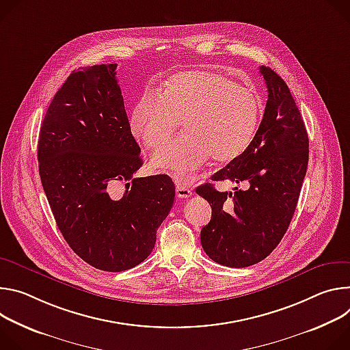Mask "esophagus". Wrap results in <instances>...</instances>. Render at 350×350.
<instances>
[{
    "label": "esophagus",
    "instance_id": "esophagus-1",
    "mask_svg": "<svg viewBox=\"0 0 350 350\" xmlns=\"http://www.w3.org/2000/svg\"><path fill=\"white\" fill-rule=\"evenodd\" d=\"M175 185H176V196L180 199H187L191 196V189L186 185V182H183L182 179H175Z\"/></svg>",
    "mask_w": 350,
    "mask_h": 350
}]
</instances>
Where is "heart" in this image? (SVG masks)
Instances as JSON below:
<instances>
[{"mask_svg": "<svg viewBox=\"0 0 350 350\" xmlns=\"http://www.w3.org/2000/svg\"><path fill=\"white\" fill-rule=\"evenodd\" d=\"M254 92L211 70L171 76L163 93L147 90L131 113V131L147 148L165 144L183 124L186 135L152 155L151 167L189 178L208 161L229 163L249 147L258 126Z\"/></svg>", "mask_w": 350, "mask_h": 350, "instance_id": "heart-1", "label": "heart"}]
</instances>
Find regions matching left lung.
Returning <instances> with one entry per match:
<instances>
[{"instance_id":"1","label":"left lung","mask_w":350,"mask_h":350,"mask_svg":"<svg viewBox=\"0 0 350 350\" xmlns=\"http://www.w3.org/2000/svg\"><path fill=\"white\" fill-rule=\"evenodd\" d=\"M268 100L249 147L211 180L247 182L249 189H196L211 206L202 229L206 254L218 264L243 268L264 260L281 242L296 210L308 163V136L299 108L282 77L261 66Z\"/></svg>"}]
</instances>
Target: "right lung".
<instances>
[{"instance_id": "add662e5", "label": "right lung", "mask_w": 350, "mask_h": 350, "mask_svg": "<svg viewBox=\"0 0 350 350\" xmlns=\"http://www.w3.org/2000/svg\"><path fill=\"white\" fill-rule=\"evenodd\" d=\"M115 69L73 70L46 112L37 144L42 185L64 239L109 273L148 257L175 198L168 175L135 178L143 160ZM120 183L121 198L113 195Z\"/></svg>"}]
</instances>
